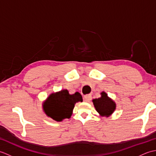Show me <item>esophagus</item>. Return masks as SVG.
<instances>
[{"instance_id":"esophagus-1","label":"esophagus","mask_w":156,"mask_h":156,"mask_svg":"<svg viewBox=\"0 0 156 156\" xmlns=\"http://www.w3.org/2000/svg\"><path fill=\"white\" fill-rule=\"evenodd\" d=\"M83 99H84V102H90V100L92 99V96H91L90 94L85 95L84 97V98H83Z\"/></svg>"}]
</instances>
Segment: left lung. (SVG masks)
<instances>
[{
    "label": "left lung",
    "mask_w": 156,
    "mask_h": 156,
    "mask_svg": "<svg viewBox=\"0 0 156 156\" xmlns=\"http://www.w3.org/2000/svg\"><path fill=\"white\" fill-rule=\"evenodd\" d=\"M101 97L92 100V102L97 111L101 117H108L116 109V103L112 98L108 97L105 92H101Z\"/></svg>",
    "instance_id": "left-lung-1"
}]
</instances>
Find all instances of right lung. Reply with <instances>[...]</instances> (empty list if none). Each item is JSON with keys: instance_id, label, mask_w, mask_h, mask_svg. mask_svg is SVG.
<instances>
[{"instance_id": "1", "label": "right lung", "mask_w": 156, "mask_h": 156, "mask_svg": "<svg viewBox=\"0 0 156 156\" xmlns=\"http://www.w3.org/2000/svg\"><path fill=\"white\" fill-rule=\"evenodd\" d=\"M78 102H82V95L79 92L70 94L68 90L64 89L49 94L43 103V109L48 117L61 122L71 117L75 104Z\"/></svg>"}]
</instances>
